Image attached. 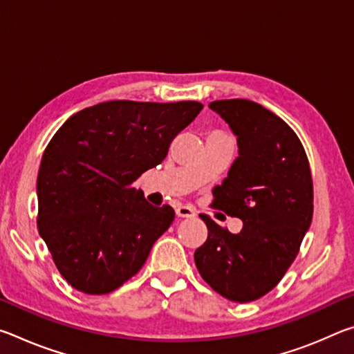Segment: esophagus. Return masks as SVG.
I'll list each match as a JSON object with an SVG mask.
<instances>
[{
	"mask_svg": "<svg viewBox=\"0 0 354 354\" xmlns=\"http://www.w3.org/2000/svg\"><path fill=\"white\" fill-rule=\"evenodd\" d=\"M176 215L183 218H192L195 217V209L190 206H178L176 207Z\"/></svg>",
	"mask_w": 354,
	"mask_h": 354,
	"instance_id": "34e87169",
	"label": "esophagus"
}]
</instances>
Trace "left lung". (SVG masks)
<instances>
[{"instance_id": "8db88e82", "label": "left lung", "mask_w": 354, "mask_h": 354, "mask_svg": "<svg viewBox=\"0 0 354 354\" xmlns=\"http://www.w3.org/2000/svg\"><path fill=\"white\" fill-rule=\"evenodd\" d=\"M209 107L230 124L239 147L227 176L212 190V206L243 227L232 234L200 214L207 239L195 251V266L221 297L248 303L270 292L295 261L313 221V176L301 142L283 118L250 100Z\"/></svg>"}]
</instances>
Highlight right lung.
I'll return each mask as SVG.
<instances>
[{
	"mask_svg": "<svg viewBox=\"0 0 354 354\" xmlns=\"http://www.w3.org/2000/svg\"><path fill=\"white\" fill-rule=\"evenodd\" d=\"M201 109L196 101H106L76 112L53 136L37 176V226L76 290L104 295L143 267L175 211L149 205L133 184L162 162Z\"/></svg>",
	"mask_w": 354,
	"mask_h": 354,
	"instance_id": "obj_1",
	"label": "right lung"
}]
</instances>
